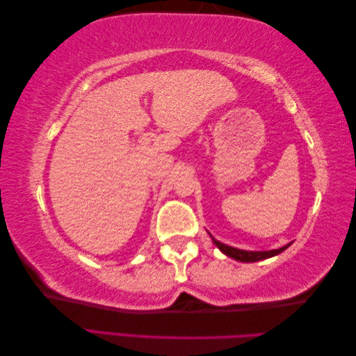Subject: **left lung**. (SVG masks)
I'll use <instances>...</instances> for the list:
<instances>
[{
	"instance_id": "obj_1",
	"label": "left lung",
	"mask_w": 356,
	"mask_h": 356,
	"mask_svg": "<svg viewBox=\"0 0 356 356\" xmlns=\"http://www.w3.org/2000/svg\"><path fill=\"white\" fill-rule=\"evenodd\" d=\"M210 238H212L213 244L224 253V255H227V257L234 258L236 261H241V263H257V261H261V259L272 258L275 255H278V253L284 252L289 248V245L292 244V243H289L286 245H282V248L273 249V250H258V252H255V250H243V249L232 248V245H227V244L218 241V239H215L212 235H210Z\"/></svg>"
}]
</instances>
